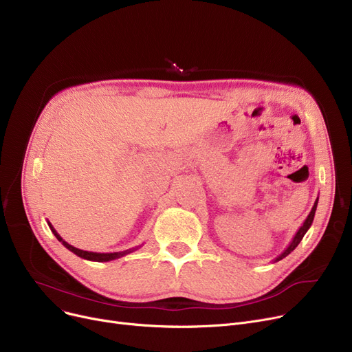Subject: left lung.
Here are the masks:
<instances>
[{
  "label": "left lung",
  "mask_w": 352,
  "mask_h": 352,
  "mask_svg": "<svg viewBox=\"0 0 352 352\" xmlns=\"http://www.w3.org/2000/svg\"><path fill=\"white\" fill-rule=\"evenodd\" d=\"M317 206H318V198L316 199V202H314V207H312V210H311V212L308 214V217L305 218V221L302 223V226L300 227V230L297 231V234L294 235V238H292V241L288 244V247L275 258L274 260V263H276V261H280V260H283V258H285L288 254H291L295 248H297V245L301 243V239L304 238V235L307 234V231L309 230V227H311V224H312V221H314V215H316V211H317Z\"/></svg>",
  "instance_id": "1"
}]
</instances>
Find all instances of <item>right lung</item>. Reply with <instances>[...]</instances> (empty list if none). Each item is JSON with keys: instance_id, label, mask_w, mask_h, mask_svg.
<instances>
[{"instance_id": "right-lung-1", "label": "right lung", "mask_w": 352, "mask_h": 352, "mask_svg": "<svg viewBox=\"0 0 352 352\" xmlns=\"http://www.w3.org/2000/svg\"><path fill=\"white\" fill-rule=\"evenodd\" d=\"M48 223V227H50V230L52 231V234L57 236V239L58 241L67 248V250H69L71 252H74L76 255H78L80 258H84V260H88V261H96V263H108V261H113V260H117V258H121V256H124V255H126V254H129V252H133V251H135V250H138V247L137 248H131V250H125V251H120V252H91V251H84V250H80V248H76V247H72L71 244H68L67 241H64L63 239V236L55 231V228L52 227V224L50 223V221H47Z\"/></svg>"}]
</instances>
